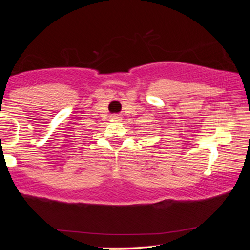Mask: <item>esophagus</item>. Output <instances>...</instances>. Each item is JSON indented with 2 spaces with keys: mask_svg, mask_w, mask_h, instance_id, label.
<instances>
[{
  "mask_svg": "<svg viewBox=\"0 0 250 250\" xmlns=\"http://www.w3.org/2000/svg\"><path fill=\"white\" fill-rule=\"evenodd\" d=\"M112 118H113V120H117V121L120 120V117L119 116H113Z\"/></svg>",
  "mask_w": 250,
  "mask_h": 250,
  "instance_id": "obj_1",
  "label": "esophagus"
}]
</instances>
